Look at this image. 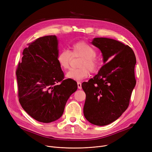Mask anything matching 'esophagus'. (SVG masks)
<instances>
[{
    "label": "esophagus",
    "instance_id": "esophagus-1",
    "mask_svg": "<svg viewBox=\"0 0 152 152\" xmlns=\"http://www.w3.org/2000/svg\"><path fill=\"white\" fill-rule=\"evenodd\" d=\"M77 87L79 89H82V86H81V83L80 82H77Z\"/></svg>",
    "mask_w": 152,
    "mask_h": 152
}]
</instances>
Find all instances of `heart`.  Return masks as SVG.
Listing matches in <instances>:
<instances>
[{
	"label": "heart",
	"instance_id": "obj_1",
	"mask_svg": "<svg viewBox=\"0 0 152 152\" xmlns=\"http://www.w3.org/2000/svg\"><path fill=\"white\" fill-rule=\"evenodd\" d=\"M97 51L94 47L85 41H79L72 45L71 52L67 49L59 52L57 57L60 67L66 70L69 68L70 63L73 57L80 56L83 57L77 69H71L66 74V76L75 81H82L87 78L91 73H96L100 65L99 60L96 57Z\"/></svg>",
	"mask_w": 152,
	"mask_h": 152
}]
</instances>
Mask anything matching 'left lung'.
I'll use <instances>...</instances> for the list:
<instances>
[{
  "instance_id": "1",
  "label": "left lung",
  "mask_w": 152,
  "mask_h": 152,
  "mask_svg": "<svg viewBox=\"0 0 152 152\" xmlns=\"http://www.w3.org/2000/svg\"><path fill=\"white\" fill-rule=\"evenodd\" d=\"M92 44L101 50L106 63L97 75L82 84L86 93L83 111L91 123L105 126L116 120L129 107L136 84V58L129 45L116 40L97 37Z\"/></svg>"
}]
</instances>
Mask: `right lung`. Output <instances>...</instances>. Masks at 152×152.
<instances>
[{
  "label": "right lung",
  "mask_w": 152,
  "mask_h": 152,
  "mask_svg": "<svg viewBox=\"0 0 152 152\" xmlns=\"http://www.w3.org/2000/svg\"><path fill=\"white\" fill-rule=\"evenodd\" d=\"M28 45L16 71L19 102L32 118L49 123L61 116L68 99L77 90V83L64 79L57 60L55 36L41 37Z\"/></svg>",
  "instance_id": "right-lung-1"
}]
</instances>
